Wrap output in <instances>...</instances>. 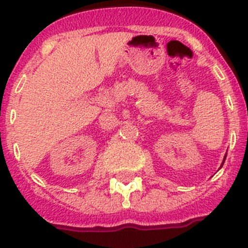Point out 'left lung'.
<instances>
[{"label":"left lung","mask_w":248,"mask_h":248,"mask_svg":"<svg viewBox=\"0 0 248 248\" xmlns=\"http://www.w3.org/2000/svg\"><path fill=\"white\" fill-rule=\"evenodd\" d=\"M224 161H226V156H224V159H223V163H224ZM223 163H222V166H223Z\"/></svg>","instance_id":"8db88e82"}]
</instances>
